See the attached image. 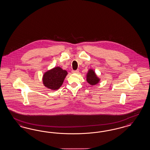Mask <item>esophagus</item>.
<instances>
[{"mask_svg": "<svg viewBox=\"0 0 150 150\" xmlns=\"http://www.w3.org/2000/svg\"><path fill=\"white\" fill-rule=\"evenodd\" d=\"M79 71V70H72V73H77Z\"/></svg>", "mask_w": 150, "mask_h": 150, "instance_id": "1", "label": "esophagus"}]
</instances>
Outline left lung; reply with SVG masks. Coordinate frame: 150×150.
Returning a JSON list of instances; mask_svg holds the SVG:
<instances>
[{
	"instance_id": "8db88e82",
	"label": "left lung",
	"mask_w": 150,
	"mask_h": 150,
	"mask_svg": "<svg viewBox=\"0 0 150 150\" xmlns=\"http://www.w3.org/2000/svg\"><path fill=\"white\" fill-rule=\"evenodd\" d=\"M100 80L96 76L95 72L92 70H90L87 75V81L92 85H94L97 83Z\"/></svg>"
}]
</instances>
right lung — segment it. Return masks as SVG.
<instances>
[{"label": "right lung", "instance_id": "add662e5", "mask_svg": "<svg viewBox=\"0 0 150 150\" xmlns=\"http://www.w3.org/2000/svg\"><path fill=\"white\" fill-rule=\"evenodd\" d=\"M67 74V71L63 70L59 67L54 68L44 74L43 77V84L51 90H57L62 85Z\"/></svg>", "mask_w": 150, "mask_h": 150}]
</instances>
